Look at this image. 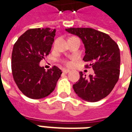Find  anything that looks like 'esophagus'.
<instances>
[{"label":"esophagus","mask_w":132,"mask_h":132,"mask_svg":"<svg viewBox=\"0 0 132 132\" xmlns=\"http://www.w3.org/2000/svg\"><path fill=\"white\" fill-rule=\"evenodd\" d=\"M62 71H63V73H68L70 71L69 69H63Z\"/></svg>","instance_id":"34e87169"}]
</instances>
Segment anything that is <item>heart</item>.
Masks as SVG:
<instances>
[{"instance_id":"b5f03b06","label":"heart","mask_w":132,"mask_h":132,"mask_svg":"<svg viewBox=\"0 0 132 132\" xmlns=\"http://www.w3.org/2000/svg\"><path fill=\"white\" fill-rule=\"evenodd\" d=\"M63 63L66 66H69L71 64V61L69 60H66V59H64V60H63Z\"/></svg>"}]
</instances>
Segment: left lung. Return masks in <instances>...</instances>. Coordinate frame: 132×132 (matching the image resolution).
Wrapping results in <instances>:
<instances>
[{
    "instance_id": "obj_1",
    "label": "left lung",
    "mask_w": 132,
    "mask_h": 132,
    "mask_svg": "<svg viewBox=\"0 0 132 132\" xmlns=\"http://www.w3.org/2000/svg\"><path fill=\"white\" fill-rule=\"evenodd\" d=\"M69 33L78 36L86 48L83 60L88 62L86 68H93L94 74L86 76L80 72V78L73 86L81 99L97 102L113 90L119 80L120 52L117 44L107 34L92 28L71 27Z\"/></svg>"
}]
</instances>
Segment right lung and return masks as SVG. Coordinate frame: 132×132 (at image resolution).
I'll list each match as a JSON object with an SVG mask.
<instances>
[{
	"label": "right lung",
	"mask_w": 132,
	"mask_h": 132,
	"mask_svg": "<svg viewBox=\"0 0 132 132\" xmlns=\"http://www.w3.org/2000/svg\"><path fill=\"white\" fill-rule=\"evenodd\" d=\"M56 30L49 27L27 30L13 46L11 69L20 90L32 99H41L54 91L62 73L57 66L45 71L39 62L51 53Z\"/></svg>",
	"instance_id": "obj_1"
}]
</instances>
